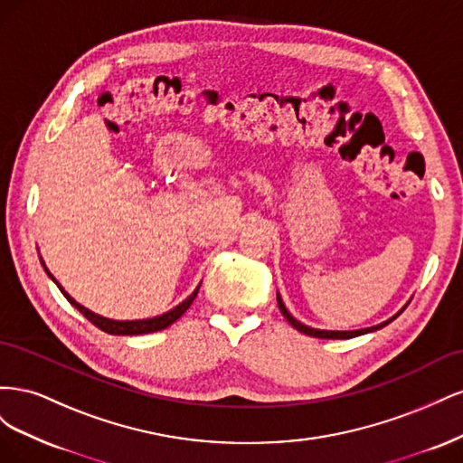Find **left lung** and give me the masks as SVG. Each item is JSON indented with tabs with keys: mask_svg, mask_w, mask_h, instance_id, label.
I'll return each mask as SVG.
<instances>
[{
	"mask_svg": "<svg viewBox=\"0 0 463 463\" xmlns=\"http://www.w3.org/2000/svg\"><path fill=\"white\" fill-rule=\"evenodd\" d=\"M408 303H410V301H408ZM408 303H405L394 317H390L388 320L381 322V325H376V326L359 328V330H320V328L307 326V325H303V322H299L296 317H293V315L286 309V305H284V301H282V296H279V293H278V307H279V311H282V315L286 317V320L289 322V325H291L293 328H296V330H299L301 334L313 335V338H322V340H349V338H355V335H363V334H369V332L381 330V328H384L386 325H390V322L394 320L396 317H400V315L403 313L405 307H408Z\"/></svg>",
	"mask_w": 463,
	"mask_h": 463,
	"instance_id": "left-lung-1",
	"label": "left lung"
}]
</instances>
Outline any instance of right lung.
I'll list each match as a JSON object with an SVG mask.
<instances>
[{"label": "right lung", "mask_w": 463, "mask_h": 463, "mask_svg": "<svg viewBox=\"0 0 463 463\" xmlns=\"http://www.w3.org/2000/svg\"><path fill=\"white\" fill-rule=\"evenodd\" d=\"M40 262H42V266H44L46 274L52 278V282H55V286L60 288V291L63 293L65 299H67L69 303H71L79 313L85 315V317L92 322L94 326H98V328L108 332V334H114V335H138V334H150V332H158V330L167 328L170 325H174V322L189 309L191 303L194 301V298H197L199 288H201V284H199L197 288H194V291L191 293V296H189L187 299H184L179 305H175L174 309L165 311V313H162V315H158V317H152V318H137V320H116V318H108V317H102V315H96V313H92L90 309H87L85 305L77 303V301H75L71 296H69V293L61 288V284L58 282V279L53 278V274L48 270V266H46L44 259L40 257Z\"/></svg>", "instance_id": "add662e5"}]
</instances>
